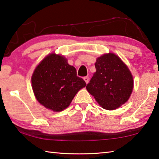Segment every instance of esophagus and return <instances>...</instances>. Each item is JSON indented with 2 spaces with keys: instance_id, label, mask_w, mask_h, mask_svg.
I'll return each instance as SVG.
<instances>
[{
  "instance_id": "obj_1",
  "label": "esophagus",
  "mask_w": 159,
  "mask_h": 159,
  "mask_svg": "<svg viewBox=\"0 0 159 159\" xmlns=\"http://www.w3.org/2000/svg\"><path fill=\"white\" fill-rule=\"evenodd\" d=\"M84 81H85V82L87 83V84H88L89 83V77H84Z\"/></svg>"
}]
</instances>
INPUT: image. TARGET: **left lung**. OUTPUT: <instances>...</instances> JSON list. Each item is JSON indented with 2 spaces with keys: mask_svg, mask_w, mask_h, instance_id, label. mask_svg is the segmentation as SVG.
Returning <instances> with one entry per match:
<instances>
[{
  "mask_svg": "<svg viewBox=\"0 0 159 159\" xmlns=\"http://www.w3.org/2000/svg\"><path fill=\"white\" fill-rule=\"evenodd\" d=\"M93 74L87 89L105 110H115L129 98L133 80L129 69L112 53L101 56L95 63Z\"/></svg>",
  "mask_w": 159,
  "mask_h": 159,
  "instance_id": "1",
  "label": "left lung"
}]
</instances>
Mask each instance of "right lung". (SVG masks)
<instances>
[{
    "label": "right lung",
    "instance_id": "1",
    "mask_svg": "<svg viewBox=\"0 0 159 159\" xmlns=\"http://www.w3.org/2000/svg\"><path fill=\"white\" fill-rule=\"evenodd\" d=\"M67 61L62 56L49 54L36 67L31 78L38 101L54 112L68 107L78 91L87 85Z\"/></svg>",
    "mask_w": 159,
    "mask_h": 159
}]
</instances>
